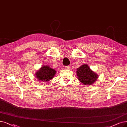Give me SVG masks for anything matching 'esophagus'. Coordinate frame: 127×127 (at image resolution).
Here are the masks:
<instances>
[{
	"mask_svg": "<svg viewBox=\"0 0 127 127\" xmlns=\"http://www.w3.org/2000/svg\"><path fill=\"white\" fill-rule=\"evenodd\" d=\"M64 68H65V69H68V70H70V67H69V66H66V67H64Z\"/></svg>",
	"mask_w": 127,
	"mask_h": 127,
	"instance_id": "1",
	"label": "esophagus"
}]
</instances>
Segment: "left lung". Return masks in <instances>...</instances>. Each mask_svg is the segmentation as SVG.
<instances>
[{
    "mask_svg": "<svg viewBox=\"0 0 127 127\" xmlns=\"http://www.w3.org/2000/svg\"><path fill=\"white\" fill-rule=\"evenodd\" d=\"M77 77L81 83L91 85L97 79L98 75L90 69L88 64H83L77 69Z\"/></svg>",
    "mask_w": 127,
    "mask_h": 127,
    "instance_id": "8db88e82",
    "label": "left lung"
}]
</instances>
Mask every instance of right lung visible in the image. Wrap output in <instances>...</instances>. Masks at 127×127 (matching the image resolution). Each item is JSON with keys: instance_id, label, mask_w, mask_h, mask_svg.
<instances>
[{"instance_id": "obj_1", "label": "right lung", "mask_w": 127, "mask_h": 127, "mask_svg": "<svg viewBox=\"0 0 127 127\" xmlns=\"http://www.w3.org/2000/svg\"><path fill=\"white\" fill-rule=\"evenodd\" d=\"M56 73V70L50 68L49 65H43L35 73L36 78L38 81L47 82L52 80Z\"/></svg>"}]
</instances>
